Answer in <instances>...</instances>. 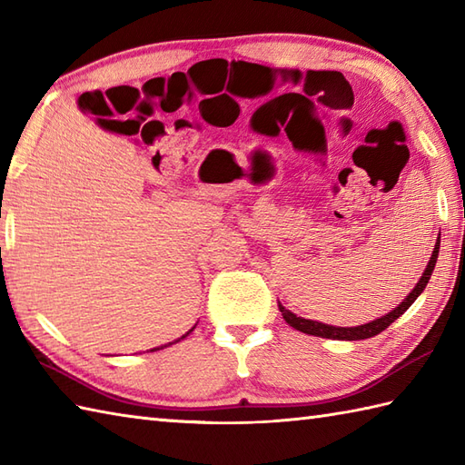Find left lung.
Here are the masks:
<instances>
[{
	"instance_id": "1",
	"label": "left lung",
	"mask_w": 465,
	"mask_h": 465,
	"mask_svg": "<svg viewBox=\"0 0 465 465\" xmlns=\"http://www.w3.org/2000/svg\"><path fill=\"white\" fill-rule=\"evenodd\" d=\"M438 253H440V238L436 242V248H433V253L430 258V263L426 272L421 273L420 282L416 283V288L411 290V293L408 295L406 300H403L396 310L390 312L388 315H383V318L375 320V322H370V323H363V325H358V328H335V325H325V323H320V322H312V320H303V318H298V315L292 313L290 310H285L282 303H278V308L283 315V320L288 322L292 328L300 330L303 333H310V335H318V338H328V340H345V341H355V340H368V338H373V335L381 333L388 325H391L393 322H396L400 315L406 312L410 305L418 300V295L426 290V285L431 278V272L433 268H436V262H438Z\"/></svg>"
}]
</instances>
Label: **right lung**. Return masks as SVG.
<instances>
[{"instance_id": "obj_1", "label": "right lung", "mask_w": 465, "mask_h": 465, "mask_svg": "<svg viewBox=\"0 0 465 465\" xmlns=\"http://www.w3.org/2000/svg\"><path fill=\"white\" fill-rule=\"evenodd\" d=\"M190 331H193V328H192ZM190 331H187V333H190ZM187 333H185V335H187ZM185 335H182V338H180V340H183V338H185ZM180 340H177V341H180ZM167 345H170V343H167ZM167 345H162V348H167ZM155 350H160V348H153V350H150V351H155Z\"/></svg>"}]
</instances>
